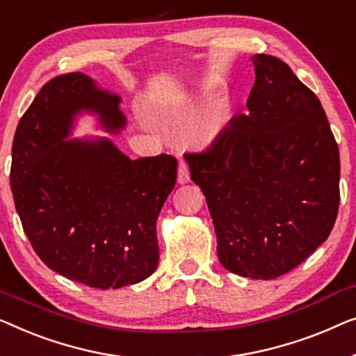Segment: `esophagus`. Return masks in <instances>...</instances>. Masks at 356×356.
<instances>
[{
	"instance_id": "esophagus-1",
	"label": "esophagus",
	"mask_w": 356,
	"mask_h": 356,
	"mask_svg": "<svg viewBox=\"0 0 356 356\" xmlns=\"http://www.w3.org/2000/svg\"><path fill=\"white\" fill-rule=\"evenodd\" d=\"M190 180V171H188V164L184 159L179 161V172H177V182L179 184H187Z\"/></svg>"
}]
</instances>
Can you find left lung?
<instances>
[{
    "label": "left lung",
    "instance_id": "8db88e82",
    "mask_svg": "<svg viewBox=\"0 0 356 356\" xmlns=\"http://www.w3.org/2000/svg\"><path fill=\"white\" fill-rule=\"evenodd\" d=\"M253 64L248 113L185 159L207 197L222 266L243 277L276 279L329 237L340 202V158L316 95L282 59L261 53Z\"/></svg>",
    "mask_w": 356,
    "mask_h": 356
}]
</instances>
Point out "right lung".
Masks as SVG:
<instances>
[{"label":"right lung","mask_w":356,"mask_h":356,"mask_svg":"<svg viewBox=\"0 0 356 356\" xmlns=\"http://www.w3.org/2000/svg\"><path fill=\"white\" fill-rule=\"evenodd\" d=\"M121 98L82 72L48 80L19 121L11 190L24 232L49 269L95 289L154 273L156 219L177 179L171 154L130 159L111 140H64L80 111L126 126Z\"/></svg>","instance_id":"obj_1"}]
</instances>
